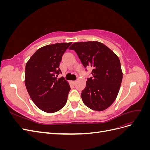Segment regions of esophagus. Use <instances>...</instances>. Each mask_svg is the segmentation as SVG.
<instances>
[{"label":"esophagus","mask_w":150,"mask_h":150,"mask_svg":"<svg viewBox=\"0 0 150 150\" xmlns=\"http://www.w3.org/2000/svg\"><path fill=\"white\" fill-rule=\"evenodd\" d=\"M76 82H77L76 81H72V83H73L74 84H76Z\"/></svg>","instance_id":"esophagus-1"}]
</instances>
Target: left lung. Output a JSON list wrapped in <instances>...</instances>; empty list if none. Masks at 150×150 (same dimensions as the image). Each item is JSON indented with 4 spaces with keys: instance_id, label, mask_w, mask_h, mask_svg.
<instances>
[{
    "instance_id": "left-lung-1",
    "label": "left lung",
    "mask_w": 150,
    "mask_h": 150,
    "mask_svg": "<svg viewBox=\"0 0 150 150\" xmlns=\"http://www.w3.org/2000/svg\"><path fill=\"white\" fill-rule=\"evenodd\" d=\"M69 49L76 52L85 68H93L92 76L87 78L81 94L83 102L94 111L106 110L115 101L122 82L118 57L105 45L96 41L75 42Z\"/></svg>"
}]
</instances>
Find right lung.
Listing matches in <instances>:
<instances>
[{
	"label": "right lung",
	"mask_w": 150,
	"mask_h": 150,
	"mask_svg": "<svg viewBox=\"0 0 150 150\" xmlns=\"http://www.w3.org/2000/svg\"><path fill=\"white\" fill-rule=\"evenodd\" d=\"M56 43L39 49L27 62L25 85L33 101L46 112L58 111L66 104L70 86L61 74L59 64L71 45Z\"/></svg>",
	"instance_id": "1"
}]
</instances>
